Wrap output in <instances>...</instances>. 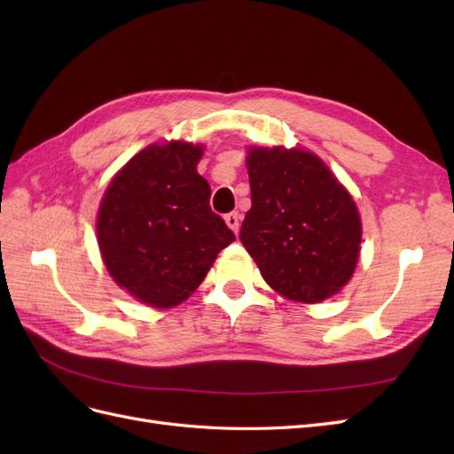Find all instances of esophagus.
<instances>
[{"mask_svg":"<svg viewBox=\"0 0 454 454\" xmlns=\"http://www.w3.org/2000/svg\"><path fill=\"white\" fill-rule=\"evenodd\" d=\"M225 223L232 229V232H239V225H240V214L239 212H231L225 215Z\"/></svg>","mask_w":454,"mask_h":454,"instance_id":"1","label":"esophagus"}]
</instances>
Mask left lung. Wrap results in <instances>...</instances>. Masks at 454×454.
<instances>
[{"label":"left lung","mask_w":454,"mask_h":454,"mask_svg":"<svg viewBox=\"0 0 454 454\" xmlns=\"http://www.w3.org/2000/svg\"><path fill=\"white\" fill-rule=\"evenodd\" d=\"M252 208L240 240L280 295L320 303L345 286L360 257L356 202L310 151L252 147Z\"/></svg>","instance_id":"obj_1"}]
</instances>
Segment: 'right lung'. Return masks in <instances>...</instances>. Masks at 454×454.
Returning <instances> with one entry per match:
<instances>
[{
  "label": "right lung",
  "mask_w": 454,
  "mask_h": 454,
  "mask_svg": "<svg viewBox=\"0 0 454 454\" xmlns=\"http://www.w3.org/2000/svg\"><path fill=\"white\" fill-rule=\"evenodd\" d=\"M202 147L149 145L106 189L96 232L106 269L132 297L170 309L193 294L235 240L197 172Z\"/></svg>",
  "instance_id": "right-lung-1"
}]
</instances>
